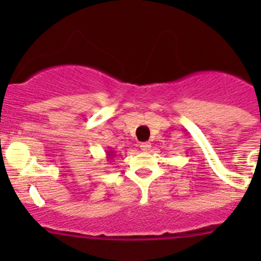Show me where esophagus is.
Instances as JSON below:
<instances>
[{
	"instance_id": "34e87169",
	"label": "esophagus",
	"mask_w": 261,
	"mask_h": 261,
	"mask_svg": "<svg viewBox=\"0 0 261 261\" xmlns=\"http://www.w3.org/2000/svg\"><path fill=\"white\" fill-rule=\"evenodd\" d=\"M150 147H151V144L150 143H141L140 144V149L143 150V151H149Z\"/></svg>"
}]
</instances>
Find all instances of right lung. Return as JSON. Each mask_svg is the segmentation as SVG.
I'll return each mask as SVG.
<instances>
[{"label":"right lung","instance_id":"add662e5","mask_svg":"<svg viewBox=\"0 0 261 261\" xmlns=\"http://www.w3.org/2000/svg\"><path fill=\"white\" fill-rule=\"evenodd\" d=\"M107 160H111L112 159V158H115L114 156V155H115V152L114 151H112V150H111V151H107Z\"/></svg>","mask_w":261,"mask_h":261}]
</instances>
